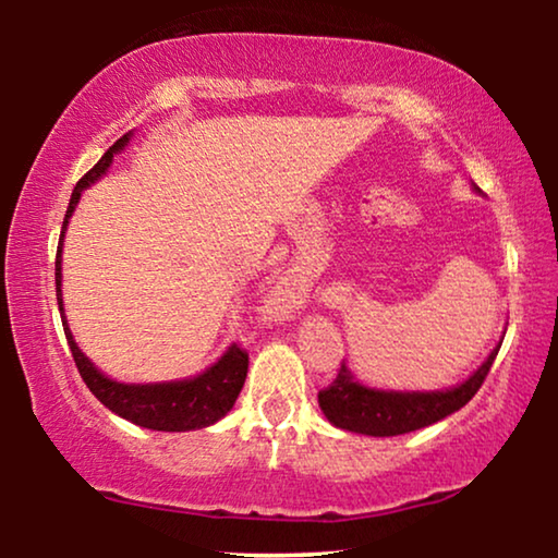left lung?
Returning <instances> with one entry per match:
<instances>
[{
	"label": "left lung",
	"instance_id": "8db88e82",
	"mask_svg": "<svg viewBox=\"0 0 558 558\" xmlns=\"http://www.w3.org/2000/svg\"><path fill=\"white\" fill-rule=\"evenodd\" d=\"M500 345L464 384L429 393L376 391V388L357 384L342 363L332 384L317 393L319 409L330 418V424L348 432L368 434V437H396V434L416 432L460 411L480 391Z\"/></svg>",
	"mask_w": 558,
	"mask_h": 558
}]
</instances>
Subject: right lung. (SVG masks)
<instances>
[{
  "label": "right lung",
  "mask_w": 558,
  "mask_h": 558,
  "mask_svg": "<svg viewBox=\"0 0 558 558\" xmlns=\"http://www.w3.org/2000/svg\"><path fill=\"white\" fill-rule=\"evenodd\" d=\"M126 142L129 134L113 142V147H109V151H106V155L78 180V185H75L71 195V203H68L63 231H60V243L56 254V292L60 310H63V300H60V248H63L68 218L73 216L75 203H78L83 187H88L90 182L98 180L106 170H109L113 155H117ZM60 317H63L68 345H71L75 368H78L83 384L90 388V393H94L106 409H111L113 414H119L121 418H129L132 424L144 426V429L190 432L216 424L218 418H223L228 411L233 409V403L239 399L243 388V380H246L248 353L239 345H231L216 365H210V368L201 373L197 378L147 386L119 384V380L106 378L101 371L94 368V363H90L88 357L81 353L78 345H75L73 335L68 330L65 315Z\"/></svg>",
  "instance_id": "obj_1"
}]
</instances>
